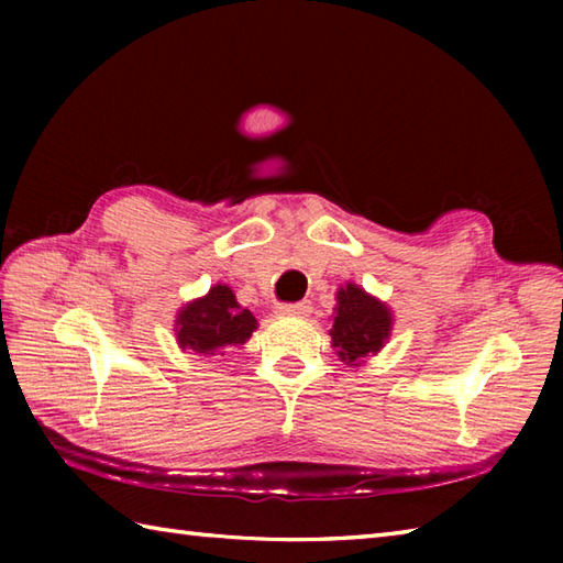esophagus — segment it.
<instances>
[{
  "mask_svg": "<svg viewBox=\"0 0 563 563\" xmlns=\"http://www.w3.org/2000/svg\"><path fill=\"white\" fill-rule=\"evenodd\" d=\"M275 312L283 314V317H305V314L312 312V305H309L307 300H302V302H285V305L275 307Z\"/></svg>",
  "mask_w": 563,
  "mask_h": 563,
  "instance_id": "1",
  "label": "esophagus"
}]
</instances>
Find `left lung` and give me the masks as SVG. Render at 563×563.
<instances>
[{
  "label": "left lung",
  "instance_id": "left-lung-1",
  "mask_svg": "<svg viewBox=\"0 0 563 563\" xmlns=\"http://www.w3.org/2000/svg\"><path fill=\"white\" fill-rule=\"evenodd\" d=\"M336 297L339 312L333 317L331 341L333 349H339L341 361L353 365L382 349L389 336L391 314L385 305L353 283L341 288Z\"/></svg>",
  "mask_w": 563,
  "mask_h": 563
}]
</instances>
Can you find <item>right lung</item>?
<instances>
[{"instance_id": "obj_1", "label": "right lung", "mask_w": 563, "mask_h": 563, "mask_svg": "<svg viewBox=\"0 0 563 563\" xmlns=\"http://www.w3.org/2000/svg\"><path fill=\"white\" fill-rule=\"evenodd\" d=\"M254 329V314L236 305L227 285H214L206 297L186 305L176 319L178 345L202 355H218L230 345L244 343Z\"/></svg>"}]
</instances>
